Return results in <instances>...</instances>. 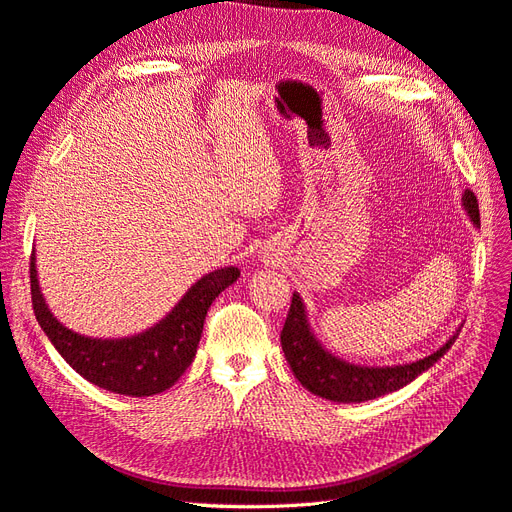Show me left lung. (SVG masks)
<instances>
[{
    "label": "left lung",
    "instance_id": "obj_1",
    "mask_svg": "<svg viewBox=\"0 0 512 512\" xmlns=\"http://www.w3.org/2000/svg\"><path fill=\"white\" fill-rule=\"evenodd\" d=\"M461 206L468 212L472 225L481 227L478 204L472 191L466 189L461 195ZM459 327L438 351L425 355L423 359L395 366H361L325 349L315 332H312L304 300L300 298V293L293 291L289 315L283 332H280V344H283V353L291 372L310 393L338 404H359L398 391L430 370L451 349L461 332Z\"/></svg>",
    "mask_w": 512,
    "mask_h": 512
}]
</instances>
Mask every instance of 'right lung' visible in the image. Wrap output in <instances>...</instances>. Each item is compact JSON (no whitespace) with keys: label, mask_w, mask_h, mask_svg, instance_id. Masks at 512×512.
I'll use <instances>...</instances> for the list:
<instances>
[{"label":"right lung","mask_w":512,"mask_h":512,"mask_svg":"<svg viewBox=\"0 0 512 512\" xmlns=\"http://www.w3.org/2000/svg\"><path fill=\"white\" fill-rule=\"evenodd\" d=\"M29 274L36 319L59 355L97 387L131 398H148L170 389L191 366L210 304L236 283L240 270L227 266L208 272L159 323L125 338H91L65 327L42 295L36 253L31 255Z\"/></svg>","instance_id":"add662e5"}]
</instances>
